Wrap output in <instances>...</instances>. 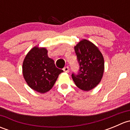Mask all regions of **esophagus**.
I'll return each instance as SVG.
<instances>
[{"mask_svg": "<svg viewBox=\"0 0 130 130\" xmlns=\"http://www.w3.org/2000/svg\"><path fill=\"white\" fill-rule=\"evenodd\" d=\"M63 71L65 72L66 73H69V69L68 67H65L63 69Z\"/></svg>", "mask_w": 130, "mask_h": 130, "instance_id": "obj_1", "label": "esophagus"}]
</instances>
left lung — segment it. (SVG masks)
Instances as JSON below:
<instances>
[{
	"label": "left lung",
	"mask_w": 130,
	"mask_h": 130,
	"mask_svg": "<svg viewBox=\"0 0 130 130\" xmlns=\"http://www.w3.org/2000/svg\"><path fill=\"white\" fill-rule=\"evenodd\" d=\"M79 64L77 74L72 77L77 87L89 91L101 82L104 70V61L99 48L87 40H81L74 47Z\"/></svg>",
	"instance_id": "left-lung-1"
}]
</instances>
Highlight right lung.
Masks as SVG:
<instances>
[{"label": "right lung", "mask_w": 130, "mask_h": 130, "mask_svg": "<svg viewBox=\"0 0 130 130\" xmlns=\"http://www.w3.org/2000/svg\"><path fill=\"white\" fill-rule=\"evenodd\" d=\"M45 48L35 46L28 52L23 63V73L27 85L40 93L49 91L63 70L56 67Z\"/></svg>", "instance_id": "1"}]
</instances>
